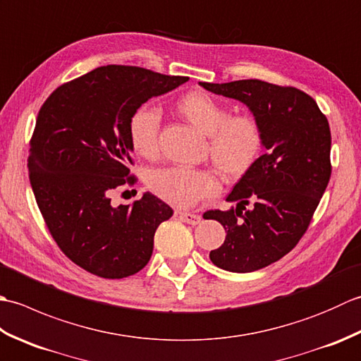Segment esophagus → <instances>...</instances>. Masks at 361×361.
Here are the masks:
<instances>
[{
	"mask_svg": "<svg viewBox=\"0 0 361 361\" xmlns=\"http://www.w3.org/2000/svg\"><path fill=\"white\" fill-rule=\"evenodd\" d=\"M178 217L189 225H198L202 221V216H198V214L194 212H178Z\"/></svg>",
	"mask_w": 361,
	"mask_h": 361,
	"instance_id": "esophagus-1",
	"label": "esophagus"
}]
</instances>
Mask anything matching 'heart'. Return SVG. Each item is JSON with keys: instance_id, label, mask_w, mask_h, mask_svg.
<instances>
[{"instance_id": "1", "label": "heart", "mask_w": 361, "mask_h": 361, "mask_svg": "<svg viewBox=\"0 0 361 361\" xmlns=\"http://www.w3.org/2000/svg\"><path fill=\"white\" fill-rule=\"evenodd\" d=\"M175 106L183 118L208 135L206 155L226 180H240L257 164L265 135L255 116L229 114L225 104L203 91L185 94ZM158 132L159 114L155 109L140 106L128 119V141L137 157H157ZM147 188L169 204L189 208L216 195L220 185L216 173L208 169L167 166L149 172Z\"/></svg>"}]
</instances>
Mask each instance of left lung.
Instances as JSON below:
<instances>
[{"label": "left lung", "instance_id": "1", "mask_svg": "<svg viewBox=\"0 0 361 361\" xmlns=\"http://www.w3.org/2000/svg\"><path fill=\"white\" fill-rule=\"evenodd\" d=\"M200 85L247 104L264 128L267 152L226 198L235 209L204 212L226 231L224 245L209 252L212 264L256 271L286 256L307 231L331 180V127L315 99L295 87L259 79Z\"/></svg>", "mask_w": 361, "mask_h": 361}]
</instances>
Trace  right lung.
<instances>
[{
	"instance_id": "obj_1",
	"label": "right lung",
	"mask_w": 361,
	"mask_h": 361,
	"mask_svg": "<svg viewBox=\"0 0 361 361\" xmlns=\"http://www.w3.org/2000/svg\"><path fill=\"white\" fill-rule=\"evenodd\" d=\"M189 78L106 65L65 82L38 111L29 141V181L52 239L83 270L122 279L147 265L153 235L173 211L152 194L132 204L111 195L136 185L127 126L150 97Z\"/></svg>"
}]
</instances>
